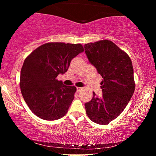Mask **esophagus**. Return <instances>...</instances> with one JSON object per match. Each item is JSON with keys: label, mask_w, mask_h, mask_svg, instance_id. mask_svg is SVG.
I'll return each mask as SVG.
<instances>
[{"label": "esophagus", "mask_w": 156, "mask_h": 156, "mask_svg": "<svg viewBox=\"0 0 156 156\" xmlns=\"http://www.w3.org/2000/svg\"><path fill=\"white\" fill-rule=\"evenodd\" d=\"M76 89H77V91L78 92H80L82 90V89H83V88H82V87H77Z\"/></svg>", "instance_id": "obj_1"}]
</instances>
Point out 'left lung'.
<instances>
[{"label": "left lung", "instance_id": "1", "mask_svg": "<svg viewBox=\"0 0 156 156\" xmlns=\"http://www.w3.org/2000/svg\"><path fill=\"white\" fill-rule=\"evenodd\" d=\"M89 62L101 75L102 96H94L84 105L89 119L107 125L123 112L135 90L130 58L115 43L107 40L84 45Z\"/></svg>", "mask_w": 156, "mask_h": 156}]
</instances>
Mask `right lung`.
<instances>
[{"instance_id": "obj_1", "label": "right lung", "mask_w": 156, "mask_h": 156, "mask_svg": "<svg viewBox=\"0 0 156 156\" xmlns=\"http://www.w3.org/2000/svg\"><path fill=\"white\" fill-rule=\"evenodd\" d=\"M84 51L80 44L48 43L26 58L20 72L21 93L29 108L41 119L56 120L67 113L76 87L56 78L67 72L73 58Z\"/></svg>"}]
</instances>
